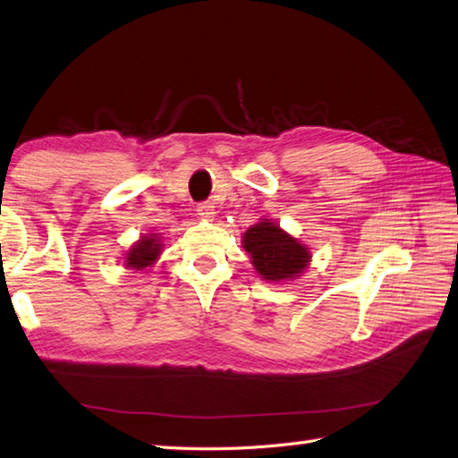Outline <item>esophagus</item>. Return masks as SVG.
Segmentation results:
<instances>
[{
  "label": "esophagus",
  "instance_id": "1",
  "mask_svg": "<svg viewBox=\"0 0 458 458\" xmlns=\"http://www.w3.org/2000/svg\"><path fill=\"white\" fill-rule=\"evenodd\" d=\"M196 212H199V216L202 219H212L216 216V209H214V206L209 204V202H202V204L196 206Z\"/></svg>",
  "mask_w": 458,
  "mask_h": 458
}]
</instances>
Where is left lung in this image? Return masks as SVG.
<instances>
[{
  "mask_svg": "<svg viewBox=\"0 0 458 458\" xmlns=\"http://www.w3.org/2000/svg\"><path fill=\"white\" fill-rule=\"evenodd\" d=\"M242 249L250 254L258 276L266 281H293L310 264V250L271 219H262L242 234Z\"/></svg>",
  "mask_w": 458,
  "mask_h": 458,
  "instance_id": "left-lung-1",
  "label": "left lung"
}]
</instances>
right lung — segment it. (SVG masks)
<instances>
[{
	"instance_id": "obj_1",
	"label": "right lung",
	"mask_w": 458,
	"mask_h": 458,
	"mask_svg": "<svg viewBox=\"0 0 458 458\" xmlns=\"http://www.w3.org/2000/svg\"><path fill=\"white\" fill-rule=\"evenodd\" d=\"M162 242H159V234L150 233L142 234V237L134 242L125 254V267L129 269H144L156 264V259L162 254Z\"/></svg>"
}]
</instances>
